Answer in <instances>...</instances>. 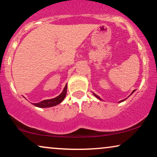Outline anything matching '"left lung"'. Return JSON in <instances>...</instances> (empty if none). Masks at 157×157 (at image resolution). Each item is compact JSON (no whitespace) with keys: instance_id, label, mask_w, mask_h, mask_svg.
Here are the masks:
<instances>
[{"instance_id":"left-lung-1","label":"left lung","mask_w":157,"mask_h":157,"mask_svg":"<svg viewBox=\"0 0 157 157\" xmlns=\"http://www.w3.org/2000/svg\"><path fill=\"white\" fill-rule=\"evenodd\" d=\"M135 90H133V91H132V94H133V93H134V92H135ZM93 94H94V93H93ZM131 94H130V95H131ZM94 95H95V97H96V98H98L99 100H102V99L101 98H100L99 96H98V95H97L96 94H94ZM126 99H127V98H125V99H124V100H122V101H120V102H122V101H125V100H126Z\"/></svg>"}]
</instances>
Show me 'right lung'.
Segmentation results:
<instances>
[{
    "instance_id": "add662e5",
    "label": "right lung",
    "mask_w": 157,
    "mask_h": 157,
    "mask_svg": "<svg viewBox=\"0 0 157 157\" xmlns=\"http://www.w3.org/2000/svg\"><path fill=\"white\" fill-rule=\"evenodd\" d=\"M67 84H66L64 88H63V91L59 95H58L57 97L54 98L52 99H48V100H44L40 102L37 103H33L34 105L38 108H50V107L55 106L60 103H62V101L65 98L66 95H67Z\"/></svg>"
}]
</instances>
